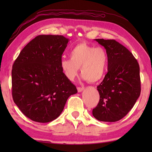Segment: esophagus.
<instances>
[{
	"label": "esophagus",
	"instance_id": "esophagus-1",
	"mask_svg": "<svg viewBox=\"0 0 152 152\" xmlns=\"http://www.w3.org/2000/svg\"><path fill=\"white\" fill-rule=\"evenodd\" d=\"M83 89H84V88H80V87H78V88H77V90H78V91L79 93L82 92Z\"/></svg>",
	"mask_w": 152,
	"mask_h": 152
}]
</instances>
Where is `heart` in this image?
Segmentation results:
<instances>
[{
  "label": "heart",
  "mask_w": 152,
  "mask_h": 152,
  "mask_svg": "<svg viewBox=\"0 0 152 152\" xmlns=\"http://www.w3.org/2000/svg\"><path fill=\"white\" fill-rule=\"evenodd\" d=\"M70 59H62L60 68L66 78L72 82L78 76L79 69L82 78L95 83L104 76L108 66V55L104 49L82 43L69 53Z\"/></svg>",
  "instance_id": "b5f03b06"
}]
</instances>
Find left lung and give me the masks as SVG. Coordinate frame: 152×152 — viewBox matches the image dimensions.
I'll return each instance as SVG.
<instances>
[{
    "mask_svg": "<svg viewBox=\"0 0 152 152\" xmlns=\"http://www.w3.org/2000/svg\"><path fill=\"white\" fill-rule=\"evenodd\" d=\"M108 55V72L96 87L99 102L93 110L99 121L115 122L128 114L140 95V67L133 55L114 40L95 39Z\"/></svg>",
    "mask_w": 152,
    "mask_h": 152,
    "instance_id": "obj_1",
    "label": "left lung"
}]
</instances>
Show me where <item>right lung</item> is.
Here are the masks:
<instances>
[{
    "label": "right lung",
    "instance_id": "right-lung-1",
    "mask_svg": "<svg viewBox=\"0 0 152 152\" xmlns=\"http://www.w3.org/2000/svg\"><path fill=\"white\" fill-rule=\"evenodd\" d=\"M69 42L61 35H39L24 47L13 64V100L31 120L56 119L68 98L78 92L60 68Z\"/></svg>",
    "mask_w": 152,
    "mask_h": 152
}]
</instances>
